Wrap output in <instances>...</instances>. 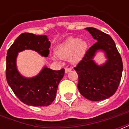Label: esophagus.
I'll return each mask as SVG.
<instances>
[{"instance_id":"34e87169","label":"esophagus","mask_w":129,"mask_h":129,"mask_svg":"<svg viewBox=\"0 0 129 129\" xmlns=\"http://www.w3.org/2000/svg\"><path fill=\"white\" fill-rule=\"evenodd\" d=\"M70 70H71V69H70V68H65V73H69Z\"/></svg>"}]
</instances>
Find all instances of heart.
I'll list each match as a JSON object with an SVG mask.
<instances>
[{
	"label": "heart",
	"mask_w": 129,
	"mask_h": 129,
	"mask_svg": "<svg viewBox=\"0 0 129 129\" xmlns=\"http://www.w3.org/2000/svg\"><path fill=\"white\" fill-rule=\"evenodd\" d=\"M88 48L87 43L79 38L71 37L56 48V54L60 59L70 58L72 63L76 64L80 61Z\"/></svg>",
	"instance_id": "heart-1"
}]
</instances>
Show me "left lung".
I'll list each match as a JSON object with an SVG mask.
<instances>
[{
    "mask_svg": "<svg viewBox=\"0 0 129 129\" xmlns=\"http://www.w3.org/2000/svg\"><path fill=\"white\" fill-rule=\"evenodd\" d=\"M86 29L97 42L86 51L74 69L78 75L79 91L91 101L109 98L117 90L122 78L123 63L115 43L108 34L94 27ZM104 51L108 60L102 66H97L92 60L97 50Z\"/></svg>",
    "mask_w": 129,
    "mask_h": 129,
    "instance_id": "1",
    "label": "left lung"
}]
</instances>
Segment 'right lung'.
Returning <instances> with one entry per match:
<instances>
[{"mask_svg":"<svg viewBox=\"0 0 129 129\" xmlns=\"http://www.w3.org/2000/svg\"><path fill=\"white\" fill-rule=\"evenodd\" d=\"M50 42L47 36L23 33L15 40L7 51L6 56V79L16 97L24 104L34 106L50 105L56 97L59 82L65 70H53L45 67L34 77L27 79L18 73L16 59L18 52L33 50L43 56H48Z\"/></svg>","mask_w":129,"mask_h":129,"instance_id":"1","label":"right lung"}]
</instances>
